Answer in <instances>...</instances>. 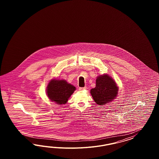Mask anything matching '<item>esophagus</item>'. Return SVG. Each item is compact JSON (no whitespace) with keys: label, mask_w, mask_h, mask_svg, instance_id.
<instances>
[{"label":"esophagus","mask_w":159,"mask_h":159,"mask_svg":"<svg viewBox=\"0 0 159 159\" xmlns=\"http://www.w3.org/2000/svg\"><path fill=\"white\" fill-rule=\"evenodd\" d=\"M86 87H79V90H80V91H82V90H83L86 89Z\"/></svg>","instance_id":"1"}]
</instances>
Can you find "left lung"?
<instances>
[{
	"label": "left lung",
	"instance_id": "8db88e82",
	"mask_svg": "<svg viewBox=\"0 0 159 159\" xmlns=\"http://www.w3.org/2000/svg\"><path fill=\"white\" fill-rule=\"evenodd\" d=\"M96 87L91 89L92 97L97 104L101 106L113 101L118 95V87L112 78L104 74L97 77Z\"/></svg>",
	"mask_w": 159,
	"mask_h": 159
}]
</instances>
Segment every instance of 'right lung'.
I'll return each instance as SVG.
<instances>
[{
    "label": "right lung",
    "mask_w": 159,
    "mask_h": 159,
    "mask_svg": "<svg viewBox=\"0 0 159 159\" xmlns=\"http://www.w3.org/2000/svg\"><path fill=\"white\" fill-rule=\"evenodd\" d=\"M75 90L76 87L65 80L52 79L48 83L47 94L51 101L61 105L67 102Z\"/></svg>",
    "instance_id": "1"
}]
</instances>
